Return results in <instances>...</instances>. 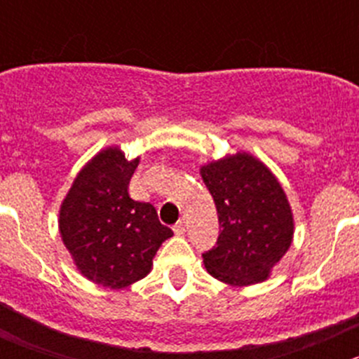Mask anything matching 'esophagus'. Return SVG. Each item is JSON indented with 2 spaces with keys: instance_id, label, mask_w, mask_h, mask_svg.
I'll return each instance as SVG.
<instances>
[{
  "instance_id": "34e87169",
  "label": "esophagus",
  "mask_w": 359,
  "mask_h": 359,
  "mask_svg": "<svg viewBox=\"0 0 359 359\" xmlns=\"http://www.w3.org/2000/svg\"><path fill=\"white\" fill-rule=\"evenodd\" d=\"M173 233H175L177 236H182V234L186 233V222H184V220H179V222L173 226Z\"/></svg>"
}]
</instances>
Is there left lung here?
Here are the masks:
<instances>
[{
	"label": "left lung",
	"instance_id": "1",
	"mask_svg": "<svg viewBox=\"0 0 359 359\" xmlns=\"http://www.w3.org/2000/svg\"><path fill=\"white\" fill-rule=\"evenodd\" d=\"M200 175L215 201L220 226L217 247L203 253L208 274L231 287L269 280L295 233L280 180L247 151L203 163Z\"/></svg>",
	"mask_w": 359,
	"mask_h": 359
}]
</instances>
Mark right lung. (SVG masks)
Returning <instances> with one entry per match:
<instances>
[{"label": "right lung", "mask_w": 359, "mask_h": 359, "mask_svg": "<svg viewBox=\"0 0 359 359\" xmlns=\"http://www.w3.org/2000/svg\"><path fill=\"white\" fill-rule=\"evenodd\" d=\"M140 156L107 146L83 165L59 208V233L88 281L121 290L146 278L172 229L151 203L133 201L128 184Z\"/></svg>", "instance_id": "right-lung-1"}]
</instances>
